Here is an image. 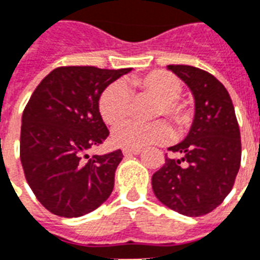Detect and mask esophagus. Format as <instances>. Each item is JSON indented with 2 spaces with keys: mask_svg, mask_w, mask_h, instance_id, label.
<instances>
[{
  "mask_svg": "<svg viewBox=\"0 0 260 260\" xmlns=\"http://www.w3.org/2000/svg\"><path fill=\"white\" fill-rule=\"evenodd\" d=\"M142 152L141 149H123L124 156H137Z\"/></svg>",
  "mask_w": 260,
  "mask_h": 260,
  "instance_id": "1",
  "label": "esophagus"
}]
</instances>
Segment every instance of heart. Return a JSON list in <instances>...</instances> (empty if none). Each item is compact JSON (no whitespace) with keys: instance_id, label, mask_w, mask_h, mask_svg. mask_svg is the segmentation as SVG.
I'll return each instance as SVG.
<instances>
[{"instance_id":"b5f03b06","label":"heart","mask_w":260,"mask_h":260,"mask_svg":"<svg viewBox=\"0 0 260 260\" xmlns=\"http://www.w3.org/2000/svg\"><path fill=\"white\" fill-rule=\"evenodd\" d=\"M132 85L138 90L156 98L152 116L166 115L178 132H183L191 123V111L187 104L178 98L182 92V82L176 76L164 70H153L150 73L132 80ZM130 92L123 82L116 81L103 90L99 100L102 118L108 124H118L127 116ZM172 133L164 120L150 123L124 122L114 128V144L124 149H142L149 145H161L171 140Z\"/></svg>"}]
</instances>
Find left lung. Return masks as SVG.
I'll use <instances>...</instances> for the list:
<instances>
[{"mask_svg":"<svg viewBox=\"0 0 260 260\" xmlns=\"http://www.w3.org/2000/svg\"><path fill=\"white\" fill-rule=\"evenodd\" d=\"M167 69L190 88L195 114L186 138L170 148L182 158L167 157L153 174L152 188L167 207L199 217L214 210L232 190L240 168V130L228 90L214 76L188 65Z\"/></svg>","mask_w":260,"mask_h":260,"instance_id":"1","label":"left lung"}]
</instances>
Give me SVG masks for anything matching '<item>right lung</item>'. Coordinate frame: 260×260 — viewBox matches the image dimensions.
<instances>
[{
	"label": "right lung",
	"instance_id": "obj_1",
	"mask_svg": "<svg viewBox=\"0 0 260 260\" xmlns=\"http://www.w3.org/2000/svg\"><path fill=\"white\" fill-rule=\"evenodd\" d=\"M130 70L63 66L34 90L21 118L20 158L32 192L48 212L81 217L111 195L122 150L94 154L88 161L82 154L110 134L99 100L103 90Z\"/></svg>",
	"mask_w": 260,
	"mask_h": 260
}]
</instances>
